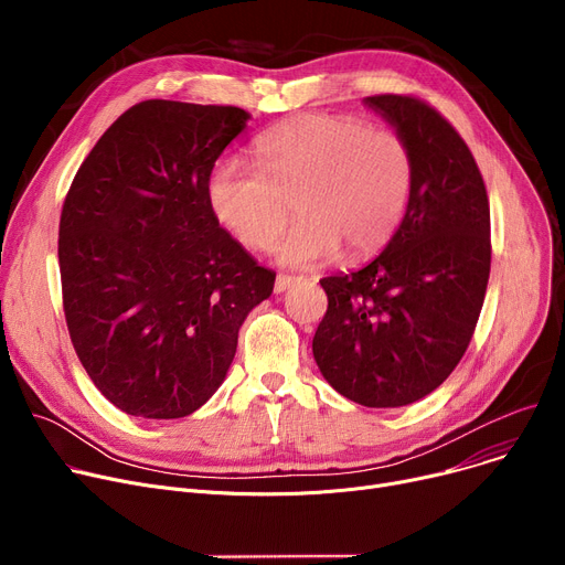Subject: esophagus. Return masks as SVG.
Here are the masks:
<instances>
[{
	"label": "esophagus",
	"mask_w": 565,
	"mask_h": 565,
	"mask_svg": "<svg viewBox=\"0 0 565 565\" xmlns=\"http://www.w3.org/2000/svg\"><path fill=\"white\" fill-rule=\"evenodd\" d=\"M291 282H294L291 276H278V278H276V285H274V291H276V294H282V291H287V289L291 287Z\"/></svg>",
	"instance_id": "34e87169"
}]
</instances>
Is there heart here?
I'll return each mask as SVG.
<instances>
[{
	"label": "heart",
	"instance_id": "heart-1",
	"mask_svg": "<svg viewBox=\"0 0 565 565\" xmlns=\"http://www.w3.org/2000/svg\"><path fill=\"white\" fill-rule=\"evenodd\" d=\"M257 171L216 161L205 195L214 218L253 250H269L294 212L301 216L280 246L285 267H317L379 253L399 230L415 184L408 141L349 116L308 114L255 141Z\"/></svg>",
	"mask_w": 565,
	"mask_h": 565
}]
</instances>
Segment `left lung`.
I'll list each match as a JSON object with an SVG mask.
<instances>
[{
  "instance_id": "obj_1",
  "label": "left lung",
  "mask_w": 565,
  "mask_h": 565,
  "mask_svg": "<svg viewBox=\"0 0 565 565\" xmlns=\"http://www.w3.org/2000/svg\"><path fill=\"white\" fill-rule=\"evenodd\" d=\"M364 105L408 141L413 195L379 257L319 280L328 310L312 353L347 399L396 408L443 385L475 335L490 276V205L470 148L434 107L390 93Z\"/></svg>"
}]
</instances>
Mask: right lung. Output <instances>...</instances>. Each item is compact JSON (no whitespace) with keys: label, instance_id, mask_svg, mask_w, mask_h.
<instances>
[{"label":"right lung","instance_id":"add662e5","mask_svg":"<svg viewBox=\"0 0 565 565\" xmlns=\"http://www.w3.org/2000/svg\"><path fill=\"white\" fill-rule=\"evenodd\" d=\"M239 107L146 99L95 143L58 223L63 312L86 374L127 415L178 419L223 383L274 291L214 218L205 184L246 129Z\"/></svg>","mask_w":565,"mask_h":565}]
</instances>
